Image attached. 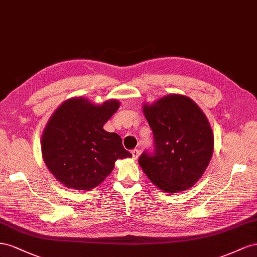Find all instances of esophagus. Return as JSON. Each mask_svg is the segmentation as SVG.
<instances>
[{"instance_id":"34e87169","label":"esophagus","mask_w":257,"mask_h":257,"mask_svg":"<svg viewBox=\"0 0 257 257\" xmlns=\"http://www.w3.org/2000/svg\"><path fill=\"white\" fill-rule=\"evenodd\" d=\"M131 154H133L134 159H137L139 157V155H140V151H139L138 149H135V150L131 151Z\"/></svg>"}]
</instances>
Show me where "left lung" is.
Instances as JSON below:
<instances>
[{
  "mask_svg": "<svg viewBox=\"0 0 257 257\" xmlns=\"http://www.w3.org/2000/svg\"><path fill=\"white\" fill-rule=\"evenodd\" d=\"M143 112L154 137V151H145L139 165L166 193L182 192L199 180L213 154L214 138L206 115L182 94H169Z\"/></svg>",
  "mask_w": 257,
  "mask_h": 257,
  "instance_id": "obj_1",
  "label": "left lung"
}]
</instances>
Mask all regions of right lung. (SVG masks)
<instances>
[{
	"label": "right lung",
	"mask_w": 257,
	"mask_h": 257,
	"mask_svg": "<svg viewBox=\"0 0 257 257\" xmlns=\"http://www.w3.org/2000/svg\"><path fill=\"white\" fill-rule=\"evenodd\" d=\"M118 107L117 100L96 105L73 98L50 117L42 136V154L48 170L63 185L78 190L96 187L113 171L117 159L133 156L118 135L103 129Z\"/></svg>",
	"instance_id": "add662e5"
}]
</instances>
